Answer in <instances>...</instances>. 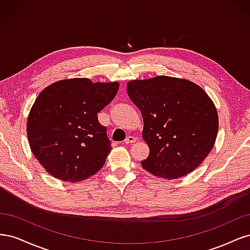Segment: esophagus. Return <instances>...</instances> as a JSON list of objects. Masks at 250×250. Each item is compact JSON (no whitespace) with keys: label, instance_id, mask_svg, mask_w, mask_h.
I'll return each mask as SVG.
<instances>
[{"label":"esophagus","instance_id":"34e87169","mask_svg":"<svg viewBox=\"0 0 250 250\" xmlns=\"http://www.w3.org/2000/svg\"><path fill=\"white\" fill-rule=\"evenodd\" d=\"M124 142H125L126 145H129V144H132V143L137 142V139H135L134 137H132V135H128V137L125 139Z\"/></svg>","mask_w":250,"mask_h":250}]
</instances>
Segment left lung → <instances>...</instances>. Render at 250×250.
<instances>
[{"label":"left lung","mask_w":250,"mask_h":250,"mask_svg":"<svg viewBox=\"0 0 250 250\" xmlns=\"http://www.w3.org/2000/svg\"><path fill=\"white\" fill-rule=\"evenodd\" d=\"M127 94L143 117L142 137L149 155L142 167L157 177L176 179L193 172L213 149L218 112L196 83L156 76L127 83Z\"/></svg>","instance_id":"1"}]
</instances>
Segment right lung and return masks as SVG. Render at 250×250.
Instances as JSON below:
<instances>
[{"mask_svg": "<svg viewBox=\"0 0 250 250\" xmlns=\"http://www.w3.org/2000/svg\"><path fill=\"white\" fill-rule=\"evenodd\" d=\"M119 86V82L72 78L52 83L37 96L27 135L32 153L52 176L78 183L103 167L111 147L97 115Z\"/></svg>", "mask_w": 250, "mask_h": 250, "instance_id": "add662e5", "label": "right lung"}]
</instances>
